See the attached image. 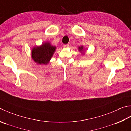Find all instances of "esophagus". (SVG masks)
<instances>
[{
	"label": "esophagus",
	"instance_id": "34e87169",
	"mask_svg": "<svg viewBox=\"0 0 131 131\" xmlns=\"http://www.w3.org/2000/svg\"><path fill=\"white\" fill-rule=\"evenodd\" d=\"M68 46H69V45H68V44H67V45H63V47H65V48H67V47H68Z\"/></svg>",
	"mask_w": 131,
	"mask_h": 131
}]
</instances>
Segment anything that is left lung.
<instances>
[{
	"label": "left lung",
	"mask_w": 131,
	"mask_h": 131,
	"mask_svg": "<svg viewBox=\"0 0 131 131\" xmlns=\"http://www.w3.org/2000/svg\"><path fill=\"white\" fill-rule=\"evenodd\" d=\"M79 51H80L82 54H84V47L82 46L79 47Z\"/></svg>",
	"instance_id": "1"
}]
</instances>
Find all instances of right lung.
Returning a JSON list of instances; mask_svg holds the SVG:
<instances>
[{"instance_id": "1", "label": "right lung", "mask_w": 131, "mask_h": 131, "mask_svg": "<svg viewBox=\"0 0 131 131\" xmlns=\"http://www.w3.org/2000/svg\"><path fill=\"white\" fill-rule=\"evenodd\" d=\"M56 47L49 42L42 44L40 46H35L31 51V58L38 64H47L54 54Z\"/></svg>"}]
</instances>
